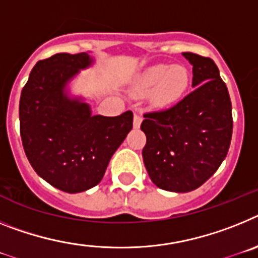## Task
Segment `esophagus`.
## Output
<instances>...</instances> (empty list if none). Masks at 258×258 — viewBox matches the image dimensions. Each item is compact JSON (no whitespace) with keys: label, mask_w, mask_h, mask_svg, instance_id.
Here are the masks:
<instances>
[{"label":"esophagus","mask_w":258,"mask_h":258,"mask_svg":"<svg viewBox=\"0 0 258 258\" xmlns=\"http://www.w3.org/2000/svg\"><path fill=\"white\" fill-rule=\"evenodd\" d=\"M142 122H143L142 114L136 111V113L134 114V127H135V128H139L140 124H142Z\"/></svg>","instance_id":"34e87169"}]
</instances>
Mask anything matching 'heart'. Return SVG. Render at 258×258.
<instances>
[{
    "instance_id": "1",
    "label": "heart",
    "mask_w": 258,
    "mask_h": 258,
    "mask_svg": "<svg viewBox=\"0 0 258 258\" xmlns=\"http://www.w3.org/2000/svg\"><path fill=\"white\" fill-rule=\"evenodd\" d=\"M189 75L180 64L161 63L152 66L139 76L136 87L139 91L153 90L154 102L161 105L175 101L183 95L188 86Z\"/></svg>"
}]
</instances>
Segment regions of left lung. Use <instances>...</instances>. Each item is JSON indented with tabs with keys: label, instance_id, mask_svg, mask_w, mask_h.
<instances>
[{
	"label": "left lung",
	"instance_id": "8db88e82",
	"mask_svg": "<svg viewBox=\"0 0 258 258\" xmlns=\"http://www.w3.org/2000/svg\"><path fill=\"white\" fill-rule=\"evenodd\" d=\"M194 91L166 110L144 114L143 161L152 182L170 192L194 191L218 170L232 135L231 100L213 59L183 53Z\"/></svg>",
	"mask_w": 258,
	"mask_h": 258
}]
</instances>
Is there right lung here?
<instances>
[{
	"label": "right lung",
	"instance_id": "1",
	"mask_svg": "<svg viewBox=\"0 0 258 258\" xmlns=\"http://www.w3.org/2000/svg\"><path fill=\"white\" fill-rule=\"evenodd\" d=\"M88 53H58L35 64L19 102L24 152L37 175L78 194L101 182L111 156L132 130L134 114L93 115L69 83L92 66Z\"/></svg>",
	"mask_w": 258,
	"mask_h": 258
}]
</instances>
